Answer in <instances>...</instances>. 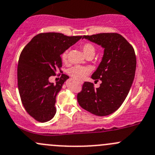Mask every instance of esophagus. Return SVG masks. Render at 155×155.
<instances>
[{
  "label": "esophagus",
  "mask_w": 155,
  "mask_h": 155,
  "mask_svg": "<svg viewBox=\"0 0 155 155\" xmlns=\"http://www.w3.org/2000/svg\"><path fill=\"white\" fill-rule=\"evenodd\" d=\"M80 84H82V82H81V83Z\"/></svg>",
  "instance_id": "1"
}]
</instances>
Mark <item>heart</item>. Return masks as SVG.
<instances>
[{
	"instance_id": "b5f03b06",
	"label": "heart",
	"mask_w": 155,
	"mask_h": 155,
	"mask_svg": "<svg viewBox=\"0 0 155 155\" xmlns=\"http://www.w3.org/2000/svg\"><path fill=\"white\" fill-rule=\"evenodd\" d=\"M82 48L83 50V52L86 55V57L89 55H94L95 51H96V48L93 44L89 43H85L82 44ZM68 57V50L64 51L61 54V59L64 62L67 61ZM90 70L87 68L82 66H75L73 68H70L69 70L68 73L77 81H81L87 76L89 73Z\"/></svg>"
}]
</instances>
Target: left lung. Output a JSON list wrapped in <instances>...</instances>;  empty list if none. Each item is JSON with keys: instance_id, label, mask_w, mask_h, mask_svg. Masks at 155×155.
<instances>
[{"instance_id": "1", "label": "left lung", "mask_w": 155, "mask_h": 155, "mask_svg": "<svg viewBox=\"0 0 155 155\" xmlns=\"http://www.w3.org/2000/svg\"><path fill=\"white\" fill-rule=\"evenodd\" d=\"M83 38L104 48L102 61L91 78L101 80L99 87L85 82L78 93L80 107L98 116H106L117 110L127 96L135 76L137 58L133 46L117 33H102Z\"/></svg>"}]
</instances>
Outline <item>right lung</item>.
<instances>
[{
	"label": "right lung",
	"instance_id": "add662e5",
	"mask_svg": "<svg viewBox=\"0 0 155 155\" xmlns=\"http://www.w3.org/2000/svg\"><path fill=\"white\" fill-rule=\"evenodd\" d=\"M82 36L64 35L61 33H41L25 46L18 59V88L23 107L32 118L40 122L51 120L56 113V96L69 76L61 74L56 84L48 80L61 70V54Z\"/></svg>",
	"mask_w": 155,
	"mask_h": 155
}]
</instances>
